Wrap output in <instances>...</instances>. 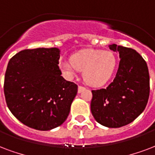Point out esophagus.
<instances>
[{
	"label": "esophagus",
	"mask_w": 155,
	"mask_h": 155,
	"mask_svg": "<svg viewBox=\"0 0 155 155\" xmlns=\"http://www.w3.org/2000/svg\"><path fill=\"white\" fill-rule=\"evenodd\" d=\"M83 90H85L84 87H82V86H78V93H81Z\"/></svg>",
	"instance_id": "esophagus-1"
}]
</instances>
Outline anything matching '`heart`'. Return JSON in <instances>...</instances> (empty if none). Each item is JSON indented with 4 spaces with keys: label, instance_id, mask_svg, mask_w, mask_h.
I'll return each instance as SVG.
<instances>
[{
    "label": "heart",
    "instance_id": "1",
    "mask_svg": "<svg viewBox=\"0 0 155 155\" xmlns=\"http://www.w3.org/2000/svg\"><path fill=\"white\" fill-rule=\"evenodd\" d=\"M115 66L116 57L112 51L93 49L80 51L72 56L71 61L60 63V68L68 77L83 70L85 82L91 86H101L108 82Z\"/></svg>",
    "mask_w": 155,
    "mask_h": 155
}]
</instances>
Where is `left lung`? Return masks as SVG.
I'll use <instances>...</instances> for the list:
<instances>
[{"label":"left lung","mask_w":155,"mask_h":155,"mask_svg":"<svg viewBox=\"0 0 155 155\" xmlns=\"http://www.w3.org/2000/svg\"><path fill=\"white\" fill-rule=\"evenodd\" d=\"M109 49L119 53V65L114 81L93 90L91 110L97 123L117 128L127 125L144 111L150 95V75L142 56L131 48L116 44Z\"/></svg>","instance_id":"left-lung-1"}]
</instances>
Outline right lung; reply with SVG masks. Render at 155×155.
I'll return each mask as SVG.
<instances>
[{
	"label": "right lung",
	"instance_id": "add662e5",
	"mask_svg": "<svg viewBox=\"0 0 155 155\" xmlns=\"http://www.w3.org/2000/svg\"><path fill=\"white\" fill-rule=\"evenodd\" d=\"M60 49L24 50L10 60L5 75L7 106L24 125L49 131L64 123L78 86L59 68Z\"/></svg>",
	"mask_w": 155,
	"mask_h": 155
}]
</instances>
